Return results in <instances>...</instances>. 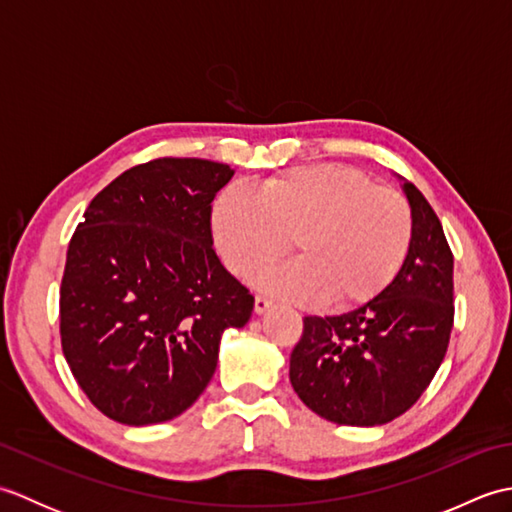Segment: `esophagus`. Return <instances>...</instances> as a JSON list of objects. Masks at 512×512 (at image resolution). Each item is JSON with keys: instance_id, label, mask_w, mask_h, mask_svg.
<instances>
[{"instance_id": "esophagus-1", "label": "esophagus", "mask_w": 512, "mask_h": 512, "mask_svg": "<svg viewBox=\"0 0 512 512\" xmlns=\"http://www.w3.org/2000/svg\"><path fill=\"white\" fill-rule=\"evenodd\" d=\"M268 308H273V301H270L268 297L257 295V297H255V312H257V314H264Z\"/></svg>"}]
</instances>
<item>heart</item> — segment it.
Listing matches in <instances>:
<instances>
[{
    "mask_svg": "<svg viewBox=\"0 0 512 512\" xmlns=\"http://www.w3.org/2000/svg\"><path fill=\"white\" fill-rule=\"evenodd\" d=\"M226 266L250 277L290 244L297 259L268 266L255 284L295 301L352 306L376 297L405 264L413 222L400 193L341 165L288 169L255 191L228 187L213 206Z\"/></svg>",
    "mask_w": 512,
    "mask_h": 512,
    "instance_id": "1",
    "label": "heart"
}]
</instances>
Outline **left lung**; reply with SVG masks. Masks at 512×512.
<instances>
[{
	"label": "left lung",
	"instance_id": "left-lung-1",
	"mask_svg": "<svg viewBox=\"0 0 512 512\" xmlns=\"http://www.w3.org/2000/svg\"><path fill=\"white\" fill-rule=\"evenodd\" d=\"M413 235L391 284L339 317H306L290 383L321 418L378 427L402 416L436 376L453 328V255L431 204L402 180Z\"/></svg>",
	"mask_w": 512,
	"mask_h": 512
}]
</instances>
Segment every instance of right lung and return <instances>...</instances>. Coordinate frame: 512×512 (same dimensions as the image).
I'll use <instances>...</instances> for the list:
<instances>
[{
	"mask_svg": "<svg viewBox=\"0 0 512 512\" xmlns=\"http://www.w3.org/2000/svg\"><path fill=\"white\" fill-rule=\"evenodd\" d=\"M233 169L158 158L96 195L68 246L61 345L107 418L145 427L187 411L215 374L226 328L255 299L217 259L211 202Z\"/></svg>",
	"mask_w": 512,
	"mask_h": 512,
	"instance_id": "obj_1",
	"label": "right lung"
}]
</instances>
